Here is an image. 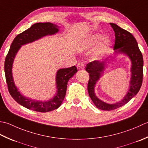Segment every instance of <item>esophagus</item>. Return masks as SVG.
I'll return each mask as SVG.
<instances>
[{
    "label": "esophagus",
    "instance_id": "1",
    "mask_svg": "<svg viewBox=\"0 0 148 148\" xmlns=\"http://www.w3.org/2000/svg\"><path fill=\"white\" fill-rule=\"evenodd\" d=\"M85 67V64L83 62H80L78 64H77V68L78 70H83V69Z\"/></svg>",
    "mask_w": 148,
    "mask_h": 148
}]
</instances>
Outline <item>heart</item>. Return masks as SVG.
<instances>
[{
    "mask_svg": "<svg viewBox=\"0 0 148 148\" xmlns=\"http://www.w3.org/2000/svg\"><path fill=\"white\" fill-rule=\"evenodd\" d=\"M100 39L101 40L99 42L98 47L94 53L95 56L97 58L103 56L107 52L110 45V39L108 36H103L101 38V34H95L89 38L88 41L85 44V47L89 49L95 47Z\"/></svg>",
    "mask_w": 148,
    "mask_h": 148,
    "instance_id": "heart-1",
    "label": "heart"
}]
</instances>
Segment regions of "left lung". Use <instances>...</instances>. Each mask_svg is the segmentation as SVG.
<instances>
[{"mask_svg":"<svg viewBox=\"0 0 148 148\" xmlns=\"http://www.w3.org/2000/svg\"><path fill=\"white\" fill-rule=\"evenodd\" d=\"M110 24L115 32L114 53L125 54L130 59L131 78L129 89L123 99L115 103H108L96 96L95 88L96 84L103 74L105 66L109 59L107 58L102 61H94L86 65V70L89 73V80L87 85L89 95L96 107L103 110H112L127 103L139 91L143 77V57L135 38L130 32L121 28L116 24Z\"/></svg>","mask_w":148,"mask_h":148,"instance_id":"obj_1","label":"left lung"}]
</instances>
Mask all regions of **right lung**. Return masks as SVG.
<instances>
[{"label":"right lung","mask_w":148,"mask_h":148,"mask_svg":"<svg viewBox=\"0 0 148 148\" xmlns=\"http://www.w3.org/2000/svg\"><path fill=\"white\" fill-rule=\"evenodd\" d=\"M59 26L50 22L34 24L29 29L16 36L5 57L4 71L9 92L18 103L28 109L36 112H47L59 108L65 97L68 80L77 72V68L75 66L57 70L56 77L57 92L52 98L48 101L36 100L25 97L21 94L15 86L12 68L15 56L20 48L22 45L32 43L45 36L56 34L59 32Z\"/></svg>","instance_id":"add662e5"}]
</instances>
